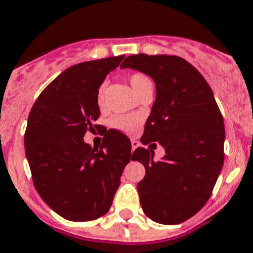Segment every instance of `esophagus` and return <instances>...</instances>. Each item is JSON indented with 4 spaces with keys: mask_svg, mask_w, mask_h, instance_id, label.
<instances>
[{
    "mask_svg": "<svg viewBox=\"0 0 253 253\" xmlns=\"http://www.w3.org/2000/svg\"><path fill=\"white\" fill-rule=\"evenodd\" d=\"M139 146V142L137 141V139H132V151L136 150L137 147Z\"/></svg>",
    "mask_w": 253,
    "mask_h": 253,
    "instance_id": "1",
    "label": "esophagus"
}]
</instances>
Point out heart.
<instances>
[{"instance_id":"b5f03b06","label":"heart","mask_w":253,"mask_h":253,"mask_svg":"<svg viewBox=\"0 0 253 253\" xmlns=\"http://www.w3.org/2000/svg\"><path fill=\"white\" fill-rule=\"evenodd\" d=\"M129 84L132 86L133 91L136 94H139L143 88L151 84V80L146 74L143 73H133L128 78ZM96 104L100 110L106 108V84H102L99 86L98 92H96ZM139 117L136 115H115L111 117L110 124L112 128L123 130V132L132 133L136 130L138 125Z\"/></svg>"}]
</instances>
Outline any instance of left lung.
<instances>
[{
	"label": "left lung",
	"instance_id": "obj_1",
	"mask_svg": "<svg viewBox=\"0 0 253 253\" xmlns=\"http://www.w3.org/2000/svg\"><path fill=\"white\" fill-rule=\"evenodd\" d=\"M120 68L145 73L157 88L141 142H159L166 155L154 161L145 147L132 155L146 169L137 185L143 213L163 225L181 223L207 204L223 166L221 111L205 78L184 58L138 53Z\"/></svg>",
	"mask_w": 253,
	"mask_h": 253
}]
</instances>
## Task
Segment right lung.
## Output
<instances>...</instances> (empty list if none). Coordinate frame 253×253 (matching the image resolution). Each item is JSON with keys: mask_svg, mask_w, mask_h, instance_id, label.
Instances as JSON below:
<instances>
[{"mask_svg": "<svg viewBox=\"0 0 253 253\" xmlns=\"http://www.w3.org/2000/svg\"><path fill=\"white\" fill-rule=\"evenodd\" d=\"M124 56L70 66L50 82L34 103L24 133L32 181L44 203L58 215L92 221L110 210L121 173L132 159L125 134L106 129L102 146L84 141L100 111L99 86Z\"/></svg>", "mask_w": 253, "mask_h": 253, "instance_id": "right-lung-1", "label": "right lung"}]
</instances>
